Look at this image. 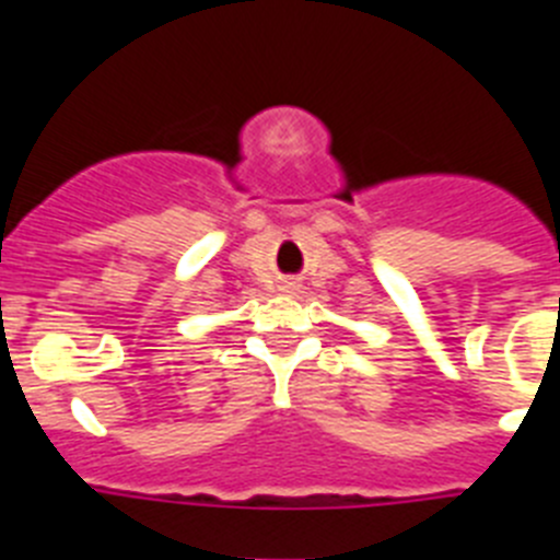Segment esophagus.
Returning a JSON list of instances; mask_svg holds the SVG:
<instances>
[{"mask_svg":"<svg viewBox=\"0 0 560 560\" xmlns=\"http://www.w3.org/2000/svg\"><path fill=\"white\" fill-rule=\"evenodd\" d=\"M283 289H285V291H296V283H285Z\"/></svg>","mask_w":560,"mask_h":560,"instance_id":"34e87169","label":"esophagus"}]
</instances>
